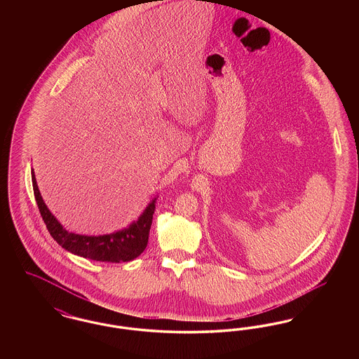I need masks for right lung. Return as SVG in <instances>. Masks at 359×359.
I'll return each mask as SVG.
<instances>
[{
    "label": "right lung",
    "mask_w": 359,
    "mask_h": 359,
    "mask_svg": "<svg viewBox=\"0 0 359 359\" xmlns=\"http://www.w3.org/2000/svg\"><path fill=\"white\" fill-rule=\"evenodd\" d=\"M31 175L34 199L39 205V211L43 217V221L46 223L52 238L69 253L101 262H129L145 250L148 245L151 224L154 219L156 208L154 203L157 196H154L148 203L137 221L130 223L128 227H123L122 230L103 236L76 234L66 230L65 226L59 222L56 217L48 210L37 187L34 170Z\"/></svg>",
    "instance_id": "1"
}]
</instances>
